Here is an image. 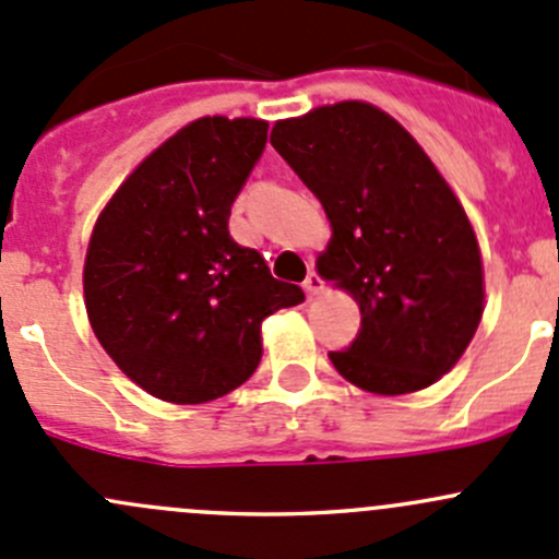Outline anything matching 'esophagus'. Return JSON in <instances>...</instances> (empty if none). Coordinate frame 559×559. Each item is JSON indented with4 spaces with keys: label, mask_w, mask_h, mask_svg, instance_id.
I'll use <instances>...</instances> for the list:
<instances>
[{
    "label": "esophagus",
    "mask_w": 559,
    "mask_h": 559,
    "mask_svg": "<svg viewBox=\"0 0 559 559\" xmlns=\"http://www.w3.org/2000/svg\"><path fill=\"white\" fill-rule=\"evenodd\" d=\"M302 289H306L311 297H319L321 292H324V281H321L319 275H316L311 270V273H308V278L302 281Z\"/></svg>",
    "instance_id": "1"
}]
</instances>
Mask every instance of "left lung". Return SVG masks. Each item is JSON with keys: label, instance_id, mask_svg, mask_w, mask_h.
<instances>
[{"label": "left lung", "instance_id": "8db88e82", "mask_svg": "<svg viewBox=\"0 0 559 559\" xmlns=\"http://www.w3.org/2000/svg\"><path fill=\"white\" fill-rule=\"evenodd\" d=\"M270 143L330 218L316 270L362 313L348 352L330 354L337 373L373 394L441 381L484 313L481 248L441 170L403 123L359 99L281 118Z\"/></svg>", "mask_w": 559, "mask_h": 559}]
</instances>
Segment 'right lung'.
<instances>
[{
  "label": "right lung",
  "mask_w": 559,
  "mask_h": 559,
  "mask_svg": "<svg viewBox=\"0 0 559 559\" xmlns=\"http://www.w3.org/2000/svg\"><path fill=\"white\" fill-rule=\"evenodd\" d=\"M264 143L262 118H197L127 175L92 229L88 324L121 373L165 403L238 389L262 359V321L306 300L229 235Z\"/></svg>",
  "instance_id": "add662e5"
}]
</instances>
